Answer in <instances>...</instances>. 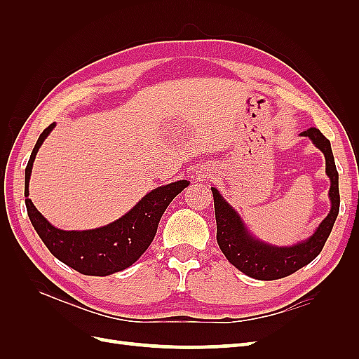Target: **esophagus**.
<instances>
[{
	"instance_id": "esophagus-1",
	"label": "esophagus",
	"mask_w": 359,
	"mask_h": 359,
	"mask_svg": "<svg viewBox=\"0 0 359 359\" xmlns=\"http://www.w3.org/2000/svg\"><path fill=\"white\" fill-rule=\"evenodd\" d=\"M202 177H203V175H202ZM205 177H206V175H205Z\"/></svg>"
}]
</instances>
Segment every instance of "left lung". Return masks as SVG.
I'll return each mask as SVG.
<instances>
[{
	"label": "left lung",
	"mask_w": 359,
	"mask_h": 359,
	"mask_svg": "<svg viewBox=\"0 0 359 359\" xmlns=\"http://www.w3.org/2000/svg\"><path fill=\"white\" fill-rule=\"evenodd\" d=\"M301 136L309 137L313 145L323 153L325 172L331 182L328 193L331 210L307 240L292 245H274L259 240L247 229L240 214L229 202H226L220 191L211 187L217 222V243L226 259L235 268L256 280L283 278L309 265L322 252L339 215V172L335 168L331 142L314 127L302 132Z\"/></svg>",
	"instance_id": "left-lung-1"
}]
</instances>
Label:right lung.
Instances as JSON below:
<instances>
[{
	"instance_id": "add662e5",
	"label": "right lung",
	"mask_w": 359,
	"mask_h": 359,
	"mask_svg": "<svg viewBox=\"0 0 359 359\" xmlns=\"http://www.w3.org/2000/svg\"><path fill=\"white\" fill-rule=\"evenodd\" d=\"M55 126L52 123L43 130L25 169V205L29 220L49 252L78 273L97 277L119 273L132 266L145 253L154 240L163 212L190 181L180 180L151 190L128 212L106 226L88 231L58 229L28 199L32 163Z\"/></svg>"
}]
</instances>
